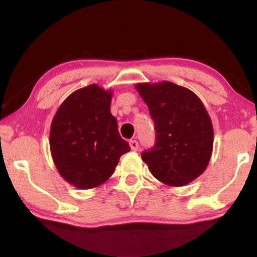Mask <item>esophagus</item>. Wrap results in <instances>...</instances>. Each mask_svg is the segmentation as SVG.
Here are the masks:
<instances>
[{"mask_svg":"<svg viewBox=\"0 0 257 257\" xmlns=\"http://www.w3.org/2000/svg\"><path fill=\"white\" fill-rule=\"evenodd\" d=\"M128 144H130V147H131L132 151H137V150H138L139 144H138V142H137V140H130Z\"/></svg>","mask_w":257,"mask_h":257,"instance_id":"34e87169","label":"esophagus"}]
</instances>
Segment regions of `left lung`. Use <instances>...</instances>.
Here are the masks:
<instances>
[{"label": "left lung", "mask_w": 257, "mask_h": 257, "mask_svg": "<svg viewBox=\"0 0 257 257\" xmlns=\"http://www.w3.org/2000/svg\"><path fill=\"white\" fill-rule=\"evenodd\" d=\"M156 125L157 140L142 159L160 182L181 187L202 174L213 152L214 131L205 105L187 87L167 82L138 83Z\"/></svg>", "instance_id": "obj_1"}]
</instances>
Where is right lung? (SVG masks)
Here are the masks:
<instances>
[{
    "mask_svg": "<svg viewBox=\"0 0 257 257\" xmlns=\"http://www.w3.org/2000/svg\"><path fill=\"white\" fill-rule=\"evenodd\" d=\"M112 94L98 84L76 90L59 105L51 121L52 160L61 177L79 189L106 182L130 151L111 114Z\"/></svg>",
    "mask_w": 257,
    "mask_h": 257,
    "instance_id": "1",
    "label": "right lung"
}]
</instances>
